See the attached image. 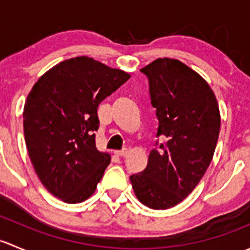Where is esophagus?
<instances>
[{"mask_svg": "<svg viewBox=\"0 0 250 250\" xmlns=\"http://www.w3.org/2000/svg\"><path fill=\"white\" fill-rule=\"evenodd\" d=\"M128 152H129V150H128V148H123V150H118V151H116V155H117V156H121V157H122V156H125V155H127Z\"/></svg>", "mask_w": 250, "mask_h": 250, "instance_id": "obj_1", "label": "esophagus"}]
</instances>
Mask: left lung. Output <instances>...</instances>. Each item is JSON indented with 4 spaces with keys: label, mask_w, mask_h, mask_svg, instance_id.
<instances>
[{
    "label": "left lung",
    "mask_w": 250,
    "mask_h": 250,
    "mask_svg": "<svg viewBox=\"0 0 250 250\" xmlns=\"http://www.w3.org/2000/svg\"><path fill=\"white\" fill-rule=\"evenodd\" d=\"M140 71L148 77L157 137L167 141L151 150L146 168L133 174L130 183L141 203L163 210L183 202L208 169L218 143L220 111L207 81L180 60L160 58Z\"/></svg>",
    "instance_id": "left-lung-1"
}]
</instances>
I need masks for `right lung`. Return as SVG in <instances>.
Here are the masks:
<instances>
[{"label":"right lung","mask_w":250,"mask_h":250,"mask_svg":"<svg viewBox=\"0 0 250 250\" xmlns=\"http://www.w3.org/2000/svg\"><path fill=\"white\" fill-rule=\"evenodd\" d=\"M130 75L88 57L59 62L42 75L24 105V135L44 188L65 203L95 192L111 156L95 146L98 106Z\"/></svg>","instance_id":"obj_1"}]
</instances>
